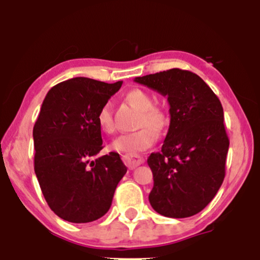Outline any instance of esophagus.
<instances>
[{"mask_svg": "<svg viewBox=\"0 0 260 260\" xmlns=\"http://www.w3.org/2000/svg\"><path fill=\"white\" fill-rule=\"evenodd\" d=\"M122 160L126 164L129 169H136L137 166L142 165L144 162V157L140 156V155H131V154H124L122 155Z\"/></svg>", "mask_w": 260, "mask_h": 260, "instance_id": "1", "label": "esophagus"}]
</instances>
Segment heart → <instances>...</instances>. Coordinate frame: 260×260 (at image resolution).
Instances as JSON below:
<instances>
[{
    "mask_svg": "<svg viewBox=\"0 0 260 260\" xmlns=\"http://www.w3.org/2000/svg\"><path fill=\"white\" fill-rule=\"evenodd\" d=\"M129 105L140 111L136 132L122 134L112 142L111 148L118 153L134 155L139 151L147 150L156 140V134H162L170 124V115L165 109L154 106L150 94L142 89H132L126 94ZM96 122L100 129L105 133H112L113 127L111 105L105 104L100 107L96 115Z\"/></svg>",
    "mask_w": 260,
    "mask_h": 260,
    "instance_id": "obj_1",
    "label": "heart"
}]
</instances>
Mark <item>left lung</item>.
Wrapping results in <instances>:
<instances>
[{
	"label": "left lung",
	"mask_w": 260,
	"mask_h": 260,
	"mask_svg": "<svg viewBox=\"0 0 260 260\" xmlns=\"http://www.w3.org/2000/svg\"><path fill=\"white\" fill-rule=\"evenodd\" d=\"M134 82L168 96L170 127L148 165L154 187L149 202L156 213L182 219L213 201L225 178L230 140L219 98L196 73L172 68Z\"/></svg>",
	"instance_id": "obj_1"
}]
</instances>
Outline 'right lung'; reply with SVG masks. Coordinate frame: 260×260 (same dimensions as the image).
I'll return each instance as SVG.
<instances>
[{
  "label": "right lung",
  "mask_w": 260,
  "mask_h": 260,
  "mask_svg": "<svg viewBox=\"0 0 260 260\" xmlns=\"http://www.w3.org/2000/svg\"><path fill=\"white\" fill-rule=\"evenodd\" d=\"M121 85L77 77L52 86L41 105L32 129L35 175L50 209L66 221L105 215L127 172L115 151L90 160L104 148L98 112Z\"/></svg>",
  "instance_id": "1"
}]
</instances>
